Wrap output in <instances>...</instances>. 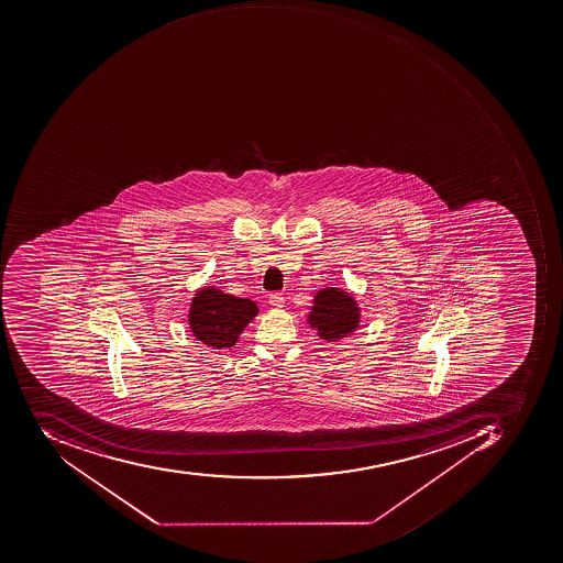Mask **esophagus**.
I'll use <instances>...</instances> for the list:
<instances>
[{"label": "esophagus", "instance_id": "34e87169", "mask_svg": "<svg viewBox=\"0 0 563 563\" xmlns=\"http://www.w3.org/2000/svg\"><path fill=\"white\" fill-rule=\"evenodd\" d=\"M269 303H272L273 307H284V294H279V291H275V294H269Z\"/></svg>", "mask_w": 563, "mask_h": 563}]
</instances>
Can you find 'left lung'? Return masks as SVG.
I'll return each mask as SVG.
<instances>
[{
	"instance_id": "obj_1",
	"label": "left lung",
	"mask_w": 563,
	"mask_h": 563,
	"mask_svg": "<svg viewBox=\"0 0 563 563\" xmlns=\"http://www.w3.org/2000/svg\"><path fill=\"white\" fill-rule=\"evenodd\" d=\"M358 321V307L349 294L338 288H324L316 295L309 324L318 329L322 340L336 341L353 333Z\"/></svg>"
}]
</instances>
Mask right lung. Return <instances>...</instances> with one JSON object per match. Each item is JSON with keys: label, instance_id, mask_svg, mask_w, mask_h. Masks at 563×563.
I'll return each instance as SVG.
<instances>
[{"label": "right lung", "instance_id": "add662e5", "mask_svg": "<svg viewBox=\"0 0 563 563\" xmlns=\"http://www.w3.org/2000/svg\"><path fill=\"white\" fill-rule=\"evenodd\" d=\"M257 314L253 300L238 299L214 287L199 290L189 309V325L201 343L214 350L230 349Z\"/></svg>", "mask_w": 563, "mask_h": 563}]
</instances>
